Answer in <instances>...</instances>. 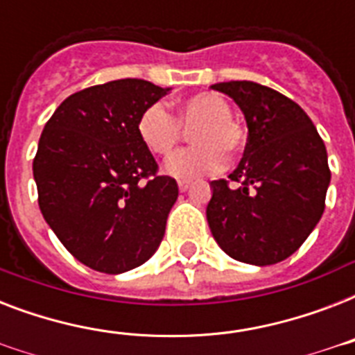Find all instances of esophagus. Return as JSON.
I'll return each mask as SVG.
<instances>
[{"label": "esophagus", "mask_w": 355, "mask_h": 355, "mask_svg": "<svg viewBox=\"0 0 355 355\" xmlns=\"http://www.w3.org/2000/svg\"><path fill=\"white\" fill-rule=\"evenodd\" d=\"M189 186H191V184L188 182V180H180V182H178V189H180V191H188L189 189Z\"/></svg>", "instance_id": "esophagus-1"}]
</instances>
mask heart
I'll return each mask as SVG.
<instances>
[{"label":"heart","mask_w":355,"mask_h":355,"mask_svg":"<svg viewBox=\"0 0 355 355\" xmlns=\"http://www.w3.org/2000/svg\"><path fill=\"white\" fill-rule=\"evenodd\" d=\"M232 108L225 97L202 92L186 97L178 105V121L182 127L193 128L189 138L193 147L182 149L166 162V173L180 180H193L202 175L221 171L227 158L223 153L236 155L243 147L245 132L234 121ZM139 139L150 153L166 156L182 138L178 125L164 103H153L139 114L136 125Z\"/></svg>","instance_id":"b5f03b06"}]
</instances>
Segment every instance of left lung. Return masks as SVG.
Listing matches in <instances>:
<instances>
[{
	"label": "left lung",
	"instance_id": "8db88e82",
	"mask_svg": "<svg viewBox=\"0 0 355 355\" xmlns=\"http://www.w3.org/2000/svg\"><path fill=\"white\" fill-rule=\"evenodd\" d=\"M234 99L248 138L227 180L210 182L206 219L230 258L272 265L289 258L313 232L324 211L330 169L324 141L308 114L289 97L252 80L211 86Z\"/></svg>",
	"mask_w": 355,
	"mask_h": 355
}]
</instances>
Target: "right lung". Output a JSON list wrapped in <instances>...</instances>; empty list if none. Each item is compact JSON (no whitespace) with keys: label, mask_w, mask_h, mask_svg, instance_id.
<instances>
[{"label":"right lung","mask_w":355,"mask_h":355,"mask_svg":"<svg viewBox=\"0 0 355 355\" xmlns=\"http://www.w3.org/2000/svg\"><path fill=\"white\" fill-rule=\"evenodd\" d=\"M169 92L141 79L90 86L64 99L44 127L33 162L40 211L90 269L127 272L164 239L178 186L156 175L136 125Z\"/></svg>","instance_id":"right-lung-1"}]
</instances>
